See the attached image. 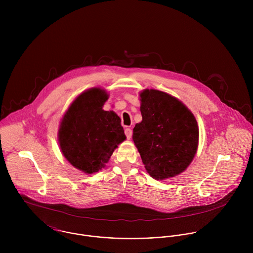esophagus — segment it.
<instances>
[{
  "mask_svg": "<svg viewBox=\"0 0 253 253\" xmlns=\"http://www.w3.org/2000/svg\"><path fill=\"white\" fill-rule=\"evenodd\" d=\"M125 134H126V136L127 139H130V138H131V135H132V130L127 127V128H126V130H125Z\"/></svg>",
  "mask_w": 253,
  "mask_h": 253,
  "instance_id": "obj_1",
  "label": "esophagus"
}]
</instances>
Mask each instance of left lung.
I'll use <instances>...</instances> for the list:
<instances>
[{
    "label": "left lung",
    "mask_w": 253,
    "mask_h": 253,
    "mask_svg": "<svg viewBox=\"0 0 253 253\" xmlns=\"http://www.w3.org/2000/svg\"><path fill=\"white\" fill-rule=\"evenodd\" d=\"M140 97L142 122L133 128L134 144L153 178L173 177L187 169L197 152V121L181 101L166 92L145 89Z\"/></svg>",
    "instance_id": "left-lung-1"
}]
</instances>
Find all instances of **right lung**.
<instances>
[{"mask_svg": "<svg viewBox=\"0 0 253 253\" xmlns=\"http://www.w3.org/2000/svg\"><path fill=\"white\" fill-rule=\"evenodd\" d=\"M108 94L91 88L80 94L64 115L58 133L62 154L76 169L97 172L126 139L120 117L102 107Z\"/></svg>", "mask_w": 253, "mask_h": 253, "instance_id": "obj_1", "label": "right lung"}]
</instances>
